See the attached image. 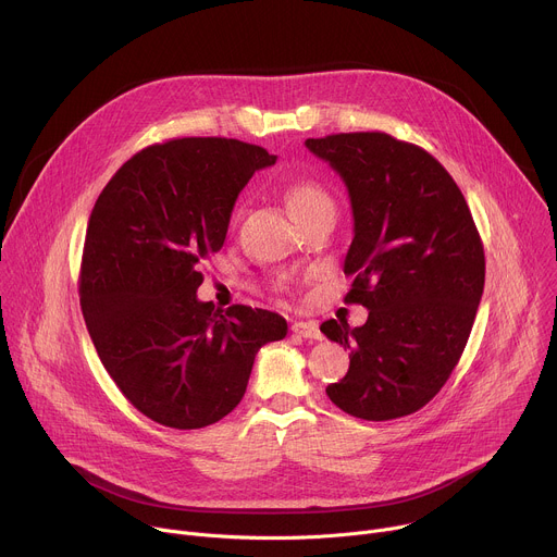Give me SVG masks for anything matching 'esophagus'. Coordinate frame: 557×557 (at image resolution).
<instances>
[{"mask_svg":"<svg viewBox=\"0 0 557 557\" xmlns=\"http://www.w3.org/2000/svg\"><path fill=\"white\" fill-rule=\"evenodd\" d=\"M290 331H293L295 335L304 337V339H322V337H324L322 331H320V326H317V322H295V324L290 326Z\"/></svg>","mask_w":557,"mask_h":557,"instance_id":"esophagus-1","label":"esophagus"}]
</instances>
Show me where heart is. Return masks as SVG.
<instances>
[{"label":"heart","instance_id":"heart-1","mask_svg":"<svg viewBox=\"0 0 557 557\" xmlns=\"http://www.w3.org/2000/svg\"><path fill=\"white\" fill-rule=\"evenodd\" d=\"M284 198H286V205H288V209L295 218L299 213L310 211V209L333 205L331 196L312 181H293L290 185H286Z\"/></svg>","mask_w":557,"mask_h":557}]
</instances>
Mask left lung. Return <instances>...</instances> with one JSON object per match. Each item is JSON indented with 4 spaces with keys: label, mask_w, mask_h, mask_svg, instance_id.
<instances>
[{
    "label": "left lung",
    "mask_w": 557,
    "mask_h": 557,
    "mask_svg": "<svg viewBox=\"0 0 557 557\" xmlns=\"http://www.w3.org/2000/svg\"><path fill=\"white\" fill-rule=\"evenodd\" d=\"M306 147L346 183L355 237L346 304L368 308L350 329L322 333L350 350L331 401L363 421L408 417L430 404L456 368L485 286L479 228L454 178L419 145L385 132L308 138Z\"/></svg>",
    "instance_id": "left-lung-1"
}]
</instances>
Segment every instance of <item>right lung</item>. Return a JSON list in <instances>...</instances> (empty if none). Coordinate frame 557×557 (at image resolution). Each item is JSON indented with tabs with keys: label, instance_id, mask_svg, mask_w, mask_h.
Returning <instances> with one entry per match:
<instances>
[{
	"label": "right lung",
	"instance_id": "add662e5",
	"mask_svg": "<svg viewBox=\"0 0 557 557\" xmlns=\"http://www.w3.org/2000/svg\"><path fill=\"white\" fill-rule=\"evenodd\" d=\"M277 156L191 136L134 153L101 191L78 275L101 363L147 419L198 430L243 401L258 350L286 337L277 312L200 301V264L222 249L237 194Z\"/></svg>",
	"mask_w": 557,
	"mask_h": 557
}]
</instances>
